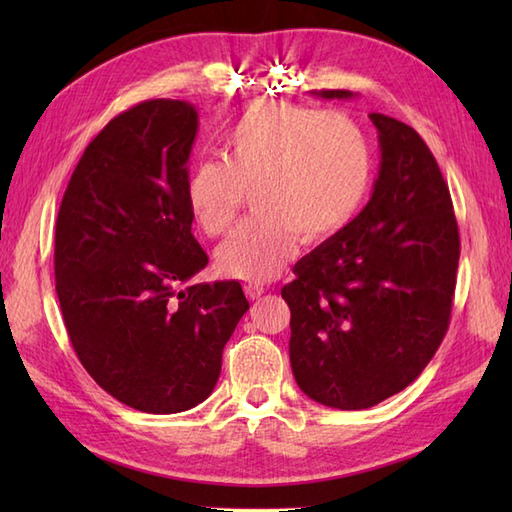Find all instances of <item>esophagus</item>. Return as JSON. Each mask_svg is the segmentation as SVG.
Segmentation results:
<instances>
[{"label": "esophagus", "instance_id": "obj_1", "mask_svg": "<svg viewBox=\"0 0 512 512\" xmlns=\"http://www.w3.org/2000/svg\"><path fill=\"white\" fill-rule=\"evenodd\" d=\"M244 290H246V295H248V299H259L266 292V288L264 286H259V284H246L244 286Z\"/></svg>", "mask_w": 512, "mask_h": 512}]
</instances>
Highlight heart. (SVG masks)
Instances as JSON below:
<instances>
[{
	"instance_id": "1",
	"label": "heart",
	"mask_w": 512,
	"mask_h": 512,
	"mask_svg": "<svg viewBox=\"0 0 512 512\" xmlns=\"http://www.w3.org/2000/svg\"><path fill=\"white\" fill-rule=\"evenodd\" d=\"M224 156L189 173L187 200L206 235H224L253 189L257 215L217 248L220 273L262 284L306 242L339 233L374 176L369 138L354 118L292 103H255L224 136Z\"/></svg>"
}]
</instances>
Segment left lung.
Returning <instances> with one entry per match:
<instances>
[{"instance_id":"8db88e82","label":"left lung","mask_w":512,"mask_h":512,"mask_svg":"<svg viewBox=\"0 0 512 512\" xmlns=\"http://www.w3.org/2000/svg\"><path fill=\"white\" fill-rule=\"evenodd\" d=\"M369 118L380 143L372 198L281 288L297 385L343 411L374 407L422 374L449 330L460 262L451 193L427 143L396 118Z\"/></svg>"}]
</instances>
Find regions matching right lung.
<instances>
[{
	"mask_svg": "<svg viewBox=\"0 0 512 512\" xmlns=\"http://www.w3.org/2000/svg\"><path fill=\"white\" fill-rule=\"evenodd\" d=\"M195 134L187 101H143L112 118L83 151L54 231V279L76 356L107 394L147 413L187 411L211 396L248 310L239 281L178 290L209 264L187 200Z\"/></svg>",
	"mask_w": 512,
	"mask_h": 512,
	"instance_id": "1",
	"label": "right lung"
}]
</instances>
